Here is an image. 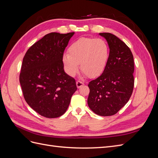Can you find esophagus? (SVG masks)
Listing matches in <instances>:
<instances>
[{
    "label": "esophagus",
    "instance_id": "obj_1",
    "mask_svg": "<svg viewBox=\"0 0 158 158\" xmlns=\"http://www.w3.org/2000/svg\"><path fill=\"white\" fill-rule=\"evenodd\" d=\"M84 85V82H82V81L78 80L77 82H76V86H77L78 88H80V87H82Z\"/></svg>",
    "mask_w": 158,
    "mask_h": 158
}]
</instances>
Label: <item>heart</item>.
<instances>
[{
	"label": "heart",
	"instance_id": "b5f03b06",
	"mask_svg": "<svg viewBox=\"0 0 158 158\" xmlns=\"http://www.w3.org/2000/svg\"><path fill=\"white\" fill-rule=\"evenodd\" d=\"M109 47L101 38L82 37L69 47V54H64L63 62L66 73L74 76L80 69L88 77L101 74L107 64Z\"/></svg>",
	"mask_w": 158,
	"mask_h": 158
}]
</instances>
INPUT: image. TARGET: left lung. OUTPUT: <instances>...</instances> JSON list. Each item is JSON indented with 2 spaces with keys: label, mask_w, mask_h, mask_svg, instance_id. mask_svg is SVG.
<instances>
[{
  "label": "left lung",
  "mask_w": 158,
  "mask_h": 158,
  "mask_svg": "<svg viewBox=\"0 0 158 158\" xmlns=\"http://www.w3.org/2000/svg\"><path fill=\"white\" fill-rule=\"evenodd\" d=\"M107 41L109 55L103 73L89 82V107L100 116H111L125 106L134 88V58L129 47L110 33H99Z\"/></svg>",
  "instance_id": "8db88e82"
}]
</instances>
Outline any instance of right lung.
Returning a JSON list of instances; mask_svg holds the SVG:
<instances>
[{
  "mask_svg": "<svg viewBox=\"0 0 158 158\" xmlns=\"http://www.w3.org/2000/svg\"><path fill=\"white\" fill-rule=\"evenodd\" d=\"M74 32H52L35 43L23 57L20 83L27 103L40 115L60 117L77 89L75 80L65 73L63 56Z\"/></svg>",
  "mask_w": 158,
  "mask_h": 158,
  "instance_id": "obj_1",
  "label": "right lung"
}]
</instances>
